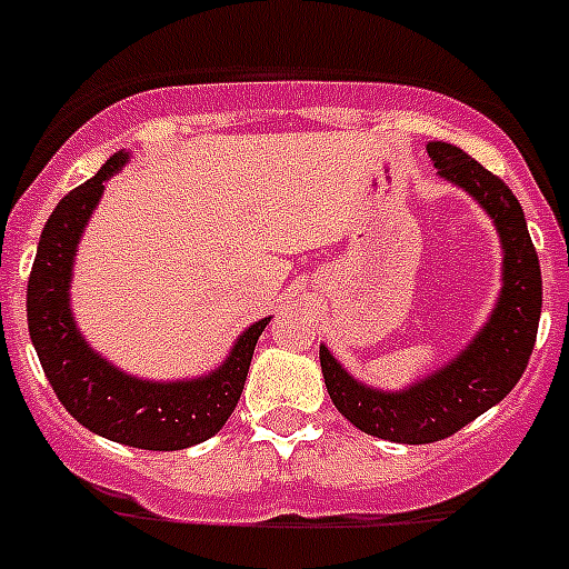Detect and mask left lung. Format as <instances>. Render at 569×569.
<instances>
[{"mask_svg":"<svg viewBox=\"0 0 569 569\" xmlns=\"http://www.w3.org/2000/svg\"><path fill=\"white\" fill-rule=\"evenodd\" d=\"M428 156L439 176L469 190L498 226L503 242V292L491 321L457 361L405 393H381L358 385L329 356L327 347H321L329 399L343 417L370 437L408 446L451 437L491 405H498L527 370L541 318V262L512 190L460 147L433 141L428 144Z\"/></svg>","mask_w":569,"mask_h":569,"instance_id":"left-lung-1","label":"left lung"}]
</instances>
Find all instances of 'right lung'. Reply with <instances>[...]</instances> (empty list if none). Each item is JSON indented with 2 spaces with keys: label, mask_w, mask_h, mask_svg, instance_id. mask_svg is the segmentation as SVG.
<instances>
[{
  "label": "right lung",
  "mask_w": 569,
  "mask_h": 569,
  "mask_svg": "<svg viewBox=\"0 0 569 569\" xmlns=\"http://www.w3.org/2000/svg\"><path fill=\"white\" fill-rule=\"evenodd\" d=\"M123 161L127 156L118 152L92 179L66 193L42 228L28 277V332L57 399L83 428L132 448L179 451L211 439L228 422L269 318L242 332L217 373L193 381L156 385L132 379L89 350L69 309L71 260L103 193V181Z\"/></svg>",
  "instance_id": "right-lung-1"
}]
</instances>
